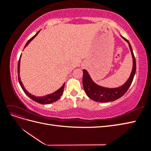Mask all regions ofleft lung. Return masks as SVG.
<instances>
[{
  "label": "left lung",
  "mask_w": 151,
  "mask_h": 151,
  "mask_svg": "<svg viewBox=\"0 0 151 151\" xmlns=\"http://www.w3.org/2000/svg\"><path fill=\"white\" fill-rule=\"evenodd\" d=\"M121 37L129 43L133 60L132 70L130 75V77L123 86L115 88H108L102 87L101 86L96 84L93 81V80L91 78L90 76H89L87 70L85 69L83 70L82 83L86 93L87 94L89 98H90L92 100H93L96 102H112L121 98L122 96L127 91L133 81L136 70V58L135 56L134 55L132 47H131L129 41L127 39H125L123 36Z\"/></svg>",
  "instance_id": "obj_1"
}]
</instances>
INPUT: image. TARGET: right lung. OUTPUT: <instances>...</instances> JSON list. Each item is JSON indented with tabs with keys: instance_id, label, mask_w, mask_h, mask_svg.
Wrapping results in <instances>:
<instances>
[{
	"instance_id": "obj_1",
	"label": "right lung",
	"mask_w": 151,
	"mask_h": 151,
	"mask_svg": "<svg viewBox=\"0 0 151 151\" xmlns=\"http://www.w3.org/2000/svg\"><path fill=\"white\" fill-rule=\"evenodd\" d=\"M40 31H38L36 33V34L34 36L32 37H31L30 39L27 41V43H26L24 46V48L26 47L28 44L30 43V41L32 40L34 38L36 37L37 35L38 34V33L40 32ZM21 55L20 56V58L19 60V62H18V65H17V72H18V79H19V84H20V86H21V88L22 89V90L24 91V92L26 93L28 97H29L30 99H32L33 101H36L38 103L40 104H50V103H52L54 102H56V101L58 100V99L60 98L61 96L62 95L63 93V89H64V86H65V83L63 84V86L61 87L59 89H58L57 91H56L55 92L49 94V95H47L45 96H43V97H36V96H34L33 95L30 94V93H28L27 90L26 89L24 88L23 84H22V83L21 81V78H20V75H19V68H20V61H21Z\"/></svg>"
}]
</instances>
